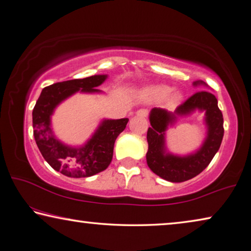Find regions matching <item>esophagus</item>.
<instances>
[{
	"mask_svg": "<svg viewBox=\"0 0 251 251\" xmlns=\"http://www.w3.org/2000/svg\"><path fill=\"white\" fill-rule=\"evenodd\" d=\"M148 114H149V111L146 110V108H141V110L137 111V115L141 117H147Z\"/></svg>",
	"mask_w": 251,
	"mask_h": 251,
	"instance_id": "34e87169",
	"label": "esophagus"
}]
</instances>
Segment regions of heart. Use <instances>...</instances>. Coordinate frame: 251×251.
Returning a JSON list of instances; mask_svg holds the SVG:
<instances>
[{
    "label": "heart",
    "instance_id": "heart-1",
    "mask_svg": "<svg viewBox=\"0 0 251 251\" xmlns=\"http://www.w3.org/2000/svg\"><path fill=\"white\" fill-rule=\"evenodd\" d=\"M171 88L168 85H156V86H151L149 88L147 91H146V95L148 98L152 99V100H161L163 98H166L168 94L171 92ZM181 99V94L180 93H173L170 97V103L175 104L176 102H179Z\"/></svg>",
    "mask_w": 251,
    "mask_h": 251
}]
</instances>
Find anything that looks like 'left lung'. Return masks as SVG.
Here are the masks:
<instances>
[{
  "mask_svg": "<svg viewBox=\"0 0 251 251\" xmlns=\"http://www.w3.org/2000/svg\"><path fill=\"white\" fill-rule=\"evenodd\" d=\"M194 82V85L202 84ZM205 111V120L209 127L208 138L198 153L186 157H176L164 153V131L167 125L174 121L176 115L188 113L194 109ZM150 124L147 131L148 151L146 154L147 165L152 172L170 182H183L200 175L206 168L221 147L224 136V118L217 105L215 95L208 91H198L169 113L160 107L150 112Z\"/></svg>",
  "mask_w": 251,
  "mask_h": 251,
  "instance_id": "left-lung-1",
  "label": "left lung"
}]
</instances>
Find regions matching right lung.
I'll list each match as a JSON object with an SVG mask.
<instances>
[{
    "mask_svg": "<svg viewBox=\"0 0 251 251\" xmlns=\"http://www.w3.org/2000/svg\"><path fill=\"white\" fill-rule=\"evenodd\" d=\"M106 75H92L84 79L58 82L43 89L33 110V128L36 144L50 167L70 177H85L104 171L113 158L114 144L128 123V118L106 120L88 143L81 148L62 145L53 137L50 128V115L54 107L71 94L99 92Z\"/></svg>",
    "mask_w": 251,
    "mask_h": 251,
    "instance_id": "right-lung-1",
    "label": "right lung"
}]
</instances>
